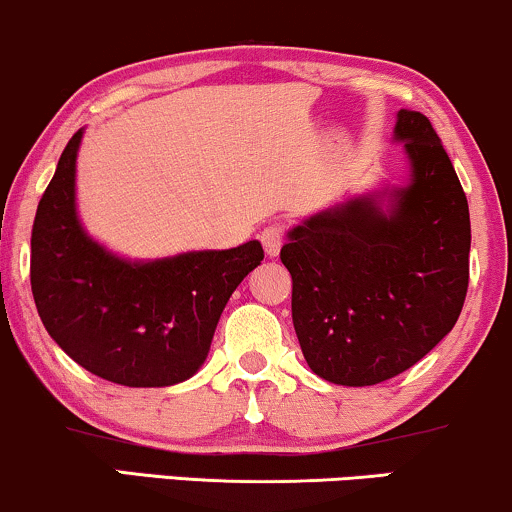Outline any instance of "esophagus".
Masks as SVG:
<instances>
[{
  "instance_id": "1",
  "label": "esophagus",
  "mask_w": 512,
  "mask_h": 512,
  "mask_svg": "<svg viewBox=\"0 0 512 512\" xmlns=\"http://www.w3.org/2000/svg\"><path fill=\"white\" fill-rule=\"evenodd\" d=\"M260 241L264 245V252H267L269 257H276L278 252H281V245H283V226L281 224L264 226L262 234H260Z\"/></svg>"
}]
</instances>
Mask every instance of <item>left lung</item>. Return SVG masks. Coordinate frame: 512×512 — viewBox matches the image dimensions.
I'll list each match as a JSON object with an SVG mask.
<instances>
[{
  "label": "left lung",
  "mask_w": 512,
  "mask_h": 512,
  "mask_svg": "<svg viewBox=\"0 0 512 512\" xmlns=\"http://www.w3.org/2000/svg\"><path fill=\"white\" fill-rule=\"evenodd\" d=\"M409 179L316 212L288 231L293 326L307 364L345 387L390 380L420 361L461 314L470 212L423 113L399 111Z\"/></svg>",
  "instance_id": "1"
}]
</instances>
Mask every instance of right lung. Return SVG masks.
<instances>
[{
	"mask_svg": "<svg viewBox=\"0 0 512 512\" xmlns=\"http://www.w3.org/2000/svg\"><path fill=\"white\" fill-rule=\"evenodd\" d=\"M84 129L58 160L37 205L30 283L56 345L89 373L127 387H170L208 359L238 283L264 260L260 241L129 260L87 234L75 177Z\"/></svg>",
	"mask_w": 512,
	"mask_h": 512,
	"instance_id": "obj_1",
	"label": "right lung"
}]
</instances>
